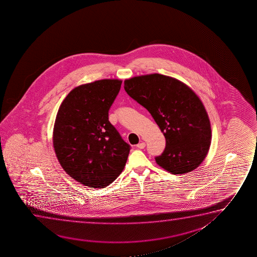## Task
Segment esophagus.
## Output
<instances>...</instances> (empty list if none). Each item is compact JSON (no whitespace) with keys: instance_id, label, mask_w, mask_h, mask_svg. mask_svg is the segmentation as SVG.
I'll use <instances>...</instances> for the list:
<instances>
[{"instance_id":"obj_1","label":"esophagus","mask_w":257,"mask_h":257,"mask_svg":"<svg viewBox=\"0 0 257 257\" xmlns=\"http://www.w3.org/2000/svg\"><path fill=\"white\" fill-rule=\"evenodd\" d=\"M145 147H146V143L145 142H141L140 144L137 145V148H140V149H144Z\"/></svg>"}]
</instances>
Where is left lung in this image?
Listing matches in <instances>:
<instances>
[{
	"instance_id": "8db88e82",
	"label": "left lung",
	"mask_w": 257,
	"mask_h": 257,
	"mask_svg": "<svg viewBox=\"0 0 257 257\" xmlns=\"http://www.w3.org/2000/svg\"><path fill=\"white\" fill-rule=\"evenodd\" d=\"M124 89L148 109L165 136V149L155 157L157 164L174 175L197 169L209 151L211 130L195 92L182 81L159 74L125 80Z\"/></svg>"
}]
</instances>
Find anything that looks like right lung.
<instances>
[{
  "label": "right lung",
  "mask_w": 257,
  "mask_h": 257,
  "mask_svg": "<svg viewBox=\"0 0 257 257\" xmlns=\"http://www.w3.org/2000/svg\"><path fill=\"white\" fill-rule=\"evenodd\" d=\"M122 81L100 80L74 88L64 99L53 129V148L68 176L90 188H105L126 163L131 146L109 121Z\"/></svg>",
  "instance_id": "obj_1"
}]
</instances>
